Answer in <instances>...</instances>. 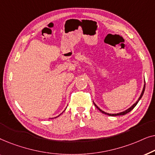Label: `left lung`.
<instances>
[{"label":"left lung","mask_w":155,"mask_h":155,"mask_svg":"<svg viewBox=\"0 0 155 155\" xmlns=\"http://www.w3.org/2000/svg\"><path fill=\"white\" fill-rule=\"evenodd\" d=\"M145 84H144V87H143V91H142V93H141V94H140V97L138 98V99H137V101L136 102H135V104H133L131 106V107H130V108H128V109H126V111H122V112H120V113H118V114H109V113H107V112H104V111H102V110H101L100 108H99L98 107H97V106L95 104V103L94 102V104L95 105V107H96L97 109H98V110H99V111H100L101 113H103V114H107V115H108V116H120V115H125V114H126L127 113H128V112H130L131 110H133V109H134V107H135V106L137 105V104L138 103V101L140 100V99L142 98V97H143V94H144V92H145Z\"/></svg>","instance_id":"1"}]
</instances>
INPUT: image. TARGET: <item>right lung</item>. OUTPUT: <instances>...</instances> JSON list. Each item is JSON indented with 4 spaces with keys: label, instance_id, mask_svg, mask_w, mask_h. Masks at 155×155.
<instances>
[{
    "label": "right lung",
    "instance_id": "1",
    "mask_svg": "<svg viewBox=\"0 0 155 155\" xmlns=\"http://www.w3.org/2000/svg\"><path fill=\"white\" fill-rule=\"evenodd\" d=\"M59 116H60V115H59Z\"/></svg>",
    "mask_w": 155,
    "mask_h": 155
}]
</instances>
